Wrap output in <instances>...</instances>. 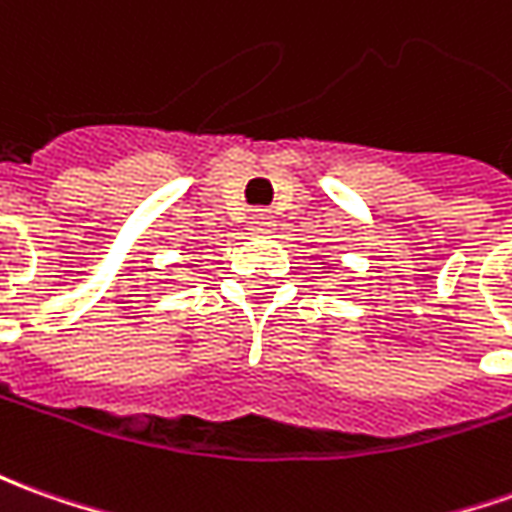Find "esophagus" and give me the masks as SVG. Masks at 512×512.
I'll use <instances>...</instances> for the list:
<instances>
[{
  "instance_id": "34e87169",
  "label": "esophagus",
  "mask_w": 512,
  "mask_h": 512,
  "mask_svg": "<svg viewBox=\"0 0 512 512\" xmlns=\"http://www.w3.org/2000/svg\"><path fill=\"white\" fill-rule=\"evenodd\" d=\"M249 229L255 232V235H263V232H271V227H274V218H271V212L266 210H252L249 212Z\"/></svg>"
}]
</instances>
